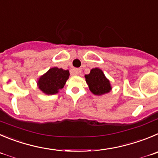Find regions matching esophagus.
Returning <instances> with one entry per match:
<instances>
[{"mask_svg": "<svg viewBox=\"0 0 158 158\" xmlns=\"http://www.w3.org/2000/svg\"><path fill=\"white\" fill-rule=\"evenodd\" d=\"M71 73H72V75H75V76H79L81 73V70L79 69H72V70H71Z\"/></svg>", "mask_w": 158, "mask_h": 158, "instance_id": "esophagus-1", "label": "esophagus"}]
</instances>
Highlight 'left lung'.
<instances>
[{"mask_svg":"<svg viewBox=\"0 0 158 158\" xmlns=\"http://www.w3.org/2000/svg\"><path fill=\"white\" fill-rule=\"evenodd\" d=\"M89 89L94 95H103L111 90L110 81L98 68L91 69L89 74L85 76Z\"/></svg>","mask_w":158,"mask_h":158,"instance_id":"8db88e82","label":"left lung"}]
</instances>
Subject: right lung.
I'll return each instance as SVG.
<instances>
[{
    "mask_svg": "<svg viewBox=\"0 0 158 158\" xmlns=\"http://www.w3.org/2000/svg\"><path fill=\"white\" fill-rule=\"evenodd\" d=\"M69 71L51 68L45 74L41 76L37 81L39 89L48 95H53L58 93L65 85L69 77Z\"/></svg>",
    "mask_w": 158,
    "mask_h": 158,
    "instance_id": "1",
    "label": "right lung"
}]
</instances>
